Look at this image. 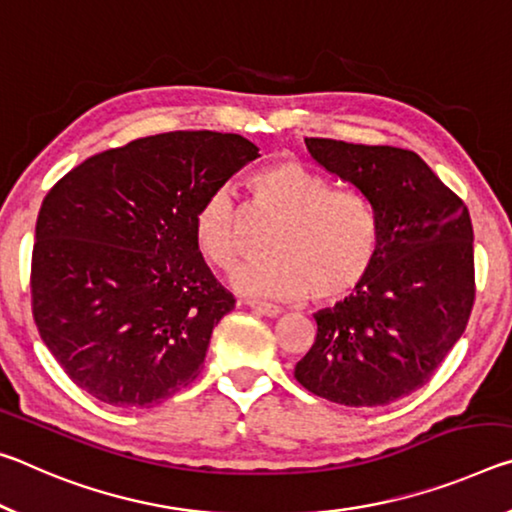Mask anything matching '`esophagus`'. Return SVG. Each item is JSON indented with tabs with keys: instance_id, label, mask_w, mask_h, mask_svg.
<instances>
[{
	"instance_id": "1",
	"label": "esophagus",
	"mask_w": 512,
	"mask_h": 512,
	"mask_svg": "<svg viewBox=\"0 0 512 512\" xmlns=\"http://www.w3.org/2000/svg\"><path fill=\"white\" fill-rule=\"evenodd\" d=\"M247 306L251 308V311L261 313V315H267V317H279L283 313L281 306L276 304H267V301H256V299H249Z\"/></svg>"
}]
</instances>
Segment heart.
Returning a JSON list of instances; mask_svg holds the SVG:
<instances>
[{
  "mask_svg": "<svg viewBox=\"0 0 512 512\" xmlns=\"http://www.w3.org/2000/svg\"><path fill=\"white\" fill-rule=\"evenodd\" d=\"M251 211L274 220L263 261L240 267L231 283L240 292L297 299L311 292L329 304L354 292L379 251V226L370 201L354 190H333L322 174L299 161H272L249 177ZM192 233L217 270H231L247 254L245 217L226 188L201 201Z\"/></svg>",
  "mask_w": 512,
  "mask_h": 512,
  "instance_id": "obj_1",
  "label": "heart"
}]
</instances>
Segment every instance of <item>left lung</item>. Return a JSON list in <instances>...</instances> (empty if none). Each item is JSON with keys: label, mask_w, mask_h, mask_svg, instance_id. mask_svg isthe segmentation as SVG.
I'll return each mask as SVG.
<instances>
[{"label": "left lung", "mask_w": 512, "mask_h": 512, "mask_svg": "<svg viewBox=\"0 0 512 512\" xmlns=\"http://www.w3.org/2000/svg\"><path fill=\"white\" fill-rule=\"evenodd\" d=\"M306 147L370 201L379 251L356 295L315 313V342L295 379L333 404H392L431 381L467 326L476 295L469 211L408 149L331 138H306Z\"/></svg>", "instance_id": "obj_1"}]
</instances>
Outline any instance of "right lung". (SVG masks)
<instances>
[{
  "mask_svg": "<svg viewBox=\"0 0 512 512\" xmlns=\"http://www.w3.org/2000/svg\"><path fill=\"white\" fill-rule=\"evenodd\" d=\"M256 156L238 133H158L90 156L47 192L31 311L81 390L117 408H152L197 379L236 299L208 270L192 222Z\"/></svg>",
  "mask_w": 512,
  "mask_h": 512,
  "instance_id": "right-lung-1",
  "label": "right lung"
}]
</instances>
